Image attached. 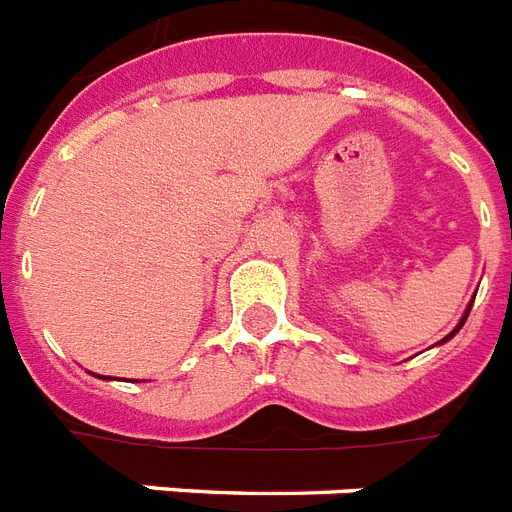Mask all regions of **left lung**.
<instances>
[{
  "label": "left lung",
  "instance_id": "1",
  "mask_svg": "<svg viewBox=\"0 0 512 512\" xmlns=\"http://www.w3.org/2000/svg\"><path fill=\"white\" fill-rule=\"evenodd\" d=\"M470 308H473V300H470V306L464 308V314H462V319H459V325H456V327H454V330H451V333H448V335H446V338H443V341H440V343H446V341H451V338H454V335H456V333H459V330H462V325H464V322H467V314H470Z\"/></svg>",
  "mask_w": 512,
  "mask_h": 512
}]
</instances>
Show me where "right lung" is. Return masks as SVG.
<instances>
[{
    "label": "right lung",
    "mask_w": 512,
    "mask_h": 512,
    "mask_svg": "<svg viewBox=\"0 0 512 512\" xmlns=\"http://www.w3.org/2000/svg\"><path fill=\"white\" fill-rule=\"evenodd\" d=\"M99 378H101V376H99Z\"/></svg>",
    "instance_id": "1"
}]
</instances>
